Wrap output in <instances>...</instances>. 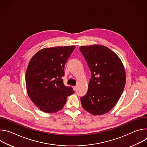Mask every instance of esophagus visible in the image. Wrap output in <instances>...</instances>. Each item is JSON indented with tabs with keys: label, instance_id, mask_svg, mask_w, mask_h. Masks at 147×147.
Wrapping results in <instances>:
<instances>
[{
	"label": "esophagus",
	"instance_id": "34e87169",
	"mask_svg": "<svg viewBox=\"0 0 147 147\" xmlns=\"http://www.w3.org/2000/svg\"><path fill=\"white\" fill-rule=\"evenodd\" d=\"M73 90H74V91H76V90H77V87H76V86L73 87Z\"/></svg>",
	"mask_w": 147,
	"mask_h": 147
}]
</instances>
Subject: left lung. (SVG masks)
<instances>
[{"label":"left lung","mask_w":147,"mask_h":147,"mask_svg":"<svg viewBox=\"0 0 147 147\" xmlns=\"http://www.w3.org/2000/svg\"><path fill=\"white\" fill-rule=\"evenodd\" d=\"M80 50L91 71L88 92L80 98L82 106L93 115L107 113L114 107L124 90V65L119 57L105 46H82Z\"/></svg>","instance_id":"1"}]
</instances>
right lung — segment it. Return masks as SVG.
<instances>
[{
	"mask_svg": "<svg viewBox=\"0 0 147 147\" xmlns=\"http://www.w3.org/2000/svg\"><path fill=\"white\" fill-rule=\"evenodd\" d=\"M75 46L45 48L31 59L26 74L28 95L42 111L54 113L65 105L71 87L64 85L65 66Z\"/></svg>",
	"mask_w": 147,
	"mask_h": 147,
	"instance_id": "right-lung-1",
	"label": "right lung"
}]
</instances>
